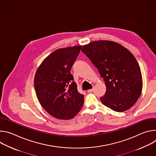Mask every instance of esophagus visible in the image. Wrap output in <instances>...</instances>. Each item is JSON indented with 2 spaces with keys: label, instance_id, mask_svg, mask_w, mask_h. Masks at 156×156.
I'll use <instances>...</instances> for the list:
<instances>
[{
  "label": "esophagus",
  "instance_id": "1",
  "mask_svg": "<svg viewBox=\"0 0 156 156\" xmlns=\"http://www.w3.org/2000/svg\"><path fill=\"white\" fill-rule=\"evenodd\" d=\"M93 90H94L93 88V89H90V90H87V93H92V92L93 91Z\"/></svg>",
  "mask_w": 156,
  "mask_h": 156
}]
</instances>
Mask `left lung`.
Returning <instances> with one entry per match:
<instances>
[{"label":"left lung","mask_w":156,"mask_h":156,"mask_svg":"<svg viewBox=\"0 0 156 156\" xmlns=\"http://www.w3.org/2000/svg\"><path fill=\"white\" fill-rule=\"evenodd\" d=\"M81 51L104 78L106 92L101 101L104 105L122 112L136 102L142 92L143 78L131 52L117 42L105 40L87 44Z\"/></svg>","instance_id":"8db88e82"}]
</instances>
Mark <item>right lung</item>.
I'll return each mask as SVG.
<instances>
[{
    "mask_svg": "<svg viewBox=\"0 0 156 156\" xmlns=\"http://www.w3.org/2000/svg\"><path fill=\"white\" fill-rule=\"evenodd\" d=\"M82 46L58 49L46 57L37 68L34 89L41 106L52 117L70 120L80 112L84 95L77 90L70 73Z\"/></svg>",
    "mask_w": 156,
    "mask_h": 156,
    "instance_id": "add662e5",
    "label": "right lung"
}]
</instances>
